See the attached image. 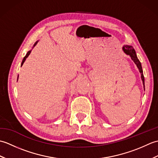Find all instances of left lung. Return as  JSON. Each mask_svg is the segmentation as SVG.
<instances>
[{
	"mask_svg": "<svg viewBox=\"0 0 158 158\" xmlns=\"http://www.w3.org/2000/svg\"><path fill=\"white\" fill-rule=\"evenodd\" d=\"M123 51L124 52V53H126V54L130 56L131 59H132L134 62L136 64V66L138 67L139 72L140 73V75H141V79L143 81V87H144V89H145V78H144V75H143V69H142V66H141V63L140 62L139 60L138 59L136 54V52L135 49L133 48L132 46L131 45H124L123 47Z\"/></svg>",
	"mask_w": 158,
	"mask_h": 158,
	"instance_id": "1",
	"label": "left lung"
}]
</instances>
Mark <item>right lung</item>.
<instances>
[{
  "instance_id": "obj_1",
  "label": "right lung",
  "mask_w": 158,
  "mask_h": 158,
  "mask_svg": "<svg viewBox=\"0 0 158 158\" xmlns=\"http://www.w3.org/2000/svg\"><path fill=\"white\" fill-rule=\"evenodd\" d=\"M38 43V41H36L35 43V44H34V45H33V47H32V48H34V47L36 45V43ZM31 51H32V50H30V51H28V52H27V53H26V55L25 56V57H24V58H23V60H22V64H21V66L23 65V62H25V60H26V58H28V56L30 55V53H31Z\"/></svg>"
}]
</instances>
